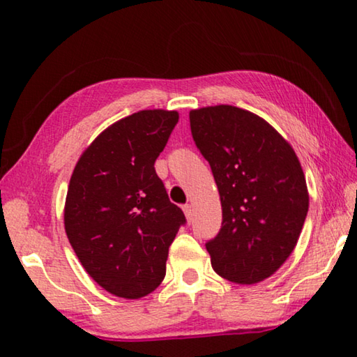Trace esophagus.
<instances>
[{
	"instance_id": "1",
	"label": "esophagus",
	"mask_w": 357,
	"mask_h": 357,
	"mask_svg": "<svg viewBox=\"0 0 357 357\" xmlns=\"http://www.w3.org/2000/svg\"><path fill=\"white\" fill-rule=\"evenodd\" d=\"M183 209H184V214L187 217V220L192 222V219H193V208H192V204H184Z\"/></svg>"
}]
</instances>
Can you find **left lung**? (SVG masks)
<instances>
[{"mask_svg": "<svg viewBox=\"0 0 357 357\" xmlns=\"http://www.w3.org/2000/svg\"><path fill=\"white\" fill-rule=\"evenodd\" d=\"M189 119L222 203V228L206 243L211 264L241 285L268 279L291 255L309 211L298 157L273 126L243 108L204 107Z\"/></svg>", "mask_w": 357, "mask_h": 357, "instance_id": "obj_1", "label": "left lung"}]
</instances>
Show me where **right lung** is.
Returning <instances> with one entry per match:
<instances>
[{"label":"right lung","mask_w":357,"mask_h":357,"mask_svg":"<svg viewBox=\"0 0 357 357\" xmlns=\"http://www.w3.org/2000/svg\"><path fill=\"white\" fill-rule=\"evenodd\" d=\"M178 112L142 110L105 129L72 173L64 208L69 243L108 293L138 299L160 285L184 213L155 173Z\"/></svg>","instance_id":"right-lung-1"}]
</instances>
